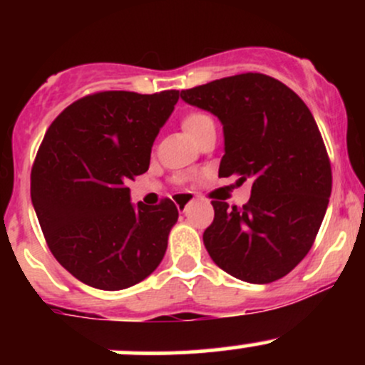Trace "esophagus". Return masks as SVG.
<instances>
[{
  "label": "esophagus",
  "mask_w": 365,
  "mask_h": 365,
  "mask_svg": "<svg viewBox=\"0 0 365 365\" xmlns=\"http://www.w3.org/2000/svg\"><path fill=\"white\" fill-rule=\"evenodd\" d=\"M190 199H192L190 192H180V194L175 195V204H177L178 209H182L183 211V209L187 207V204L190 202Z\"/></svg>",
  "instance_id": "1"
}]
</instances>
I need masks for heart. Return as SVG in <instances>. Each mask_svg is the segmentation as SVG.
<instances>
[{
    "label": "heart",
    "mask_w": 365,
    "mask_h": 365,
    "mask_svg": "<svg viewBox=\"0 0 365 365\" xmlns=\"http://www.w3.org/2000/svg\"><path fill=\"white\" fill-rule=\"evenodd\" d=\"M215 127V120L206 111L192 110L183 115L182 118V128L185 130L192 139L197 140L207 128Z\"/></svg>",
    "instance_id": "b5f03b06"
}]
</instances>
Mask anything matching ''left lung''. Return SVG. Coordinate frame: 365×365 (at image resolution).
<instances>
[{
	"instance_id": "8db88e82",
	"label": "left lung",
	"mask_w": 365,
	"mask_h": 365,
	"mask_svg": "<svg viewBox=\"0 0 365 365\" xmlns=\"http://www.w3.org/2000/svg\"><path fill=\"white\" fill-rule=\"evenodd\" d=\"M223 123L220 177L252 180L242 207L212 200L204 245L221 269L249 283L283 278L307 255L331 195V163L311 110L283 82L240 73L182 91Z\"/></svg>"
}]
</instances>
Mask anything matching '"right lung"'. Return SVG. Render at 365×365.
<instances>
[{
  "label": "right lung",
  "instance_id": "obj_1",
  "mask_svg": "<svg viewBox=\"0 0 365 365\" xmlns=\"http://www.w3.org/2000/svg\"><path fill=\"white\" fill-rule=\"evenodd\" d=\"M180 91L83 96L49 125L31 173L46 244L82 283L123 290L163 261L178 209L130 202V180L149 168L150 148Z\"/></svg>",
  "mask_w": 365,
  "mask_h": 365
}]
</instances>
